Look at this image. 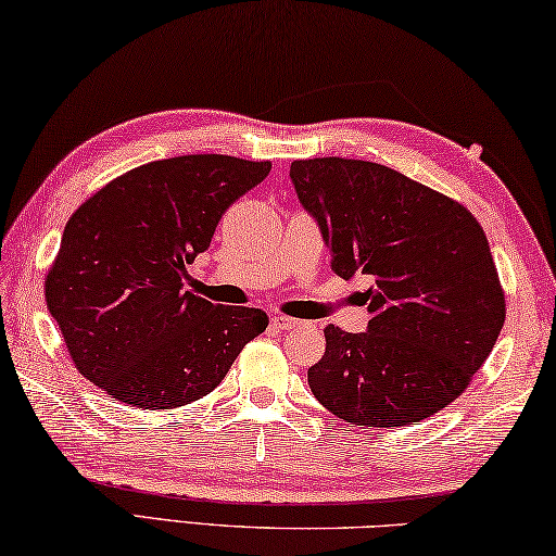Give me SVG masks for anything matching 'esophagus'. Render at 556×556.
<instances>
[{
    "mask_svg": "<svg viewBox=\"0 0 556 556\" xmlns=\"http://www.w3.org/2000/svg\"><path fill=\"white\" fill-rule=\"evenodd\" d=\"M273 327H276V330H293V327H298L300 325V320H295V317H288V315H276L273 317Z\"/></svg>",
    "mask_w": 556,
    "mask_h": 556,
    "instance_id": "esophagus-1",
    "label": "esophagus"
}]
</instances>
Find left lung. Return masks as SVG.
I'll return each instance as SVG.
<instances>
[{
  "label": "left lung",
  "instance_id": "left-lung-1",
  "mask_svg": "<svg viewBox=\"0 0 556 556\" xmlns=\"http://www.w3.org/2000/svg\"><path fill=\"white\" fill-rule=\"evenodd\" d=\"M340 278H367V332L325 327L307 384L354 426L424 421L468 389L505 323L483 226L456 199L364 160L290 165Z\"/></svg>",
  "mask_w": 556,
  "mask_h": 556
}]
</instances>
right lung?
Returning <instances> with one entry per match:
<instances>
[{"instance_id": "right-lung-1", "label": "right lung", "mask_w": 556, "mask_h": 556, "mask_svg": "<svg viewBox=\"0 0 556 556\" xmlns=\"http://www.w3.org/2000/svg\"><path fill=\"white\" fill-rule=\"evenodd\" d=\"M268 172V160L181 154L125 172L71 214L43 295L80 375L150 412L222 384L268 315L189 293L187 263Z\"/></svg>"}]
</instances>
